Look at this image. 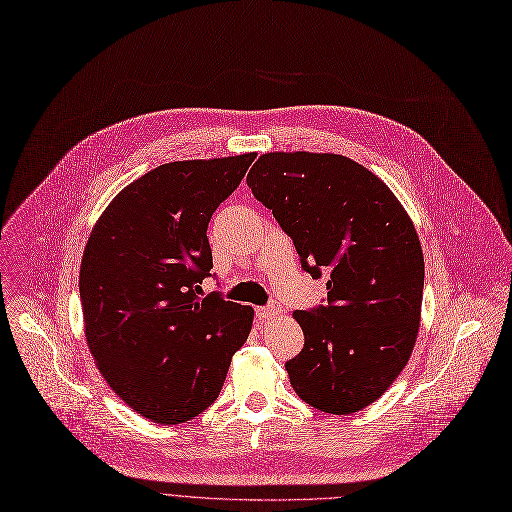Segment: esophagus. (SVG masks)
I'll return each instance as SVG.
<instances>
[{"instance_id": "34e87169", "label": "esophagus", "mask_w": 512, "mask_h": 512, "mask_svg": "<svg viewBox=\"0 0 512 512\" xmlns=\"http://www.w3.org/2000/svg\"><path fill=\"white\" fill-rule=\"evenodd\" d=\"M277 316H281V307L279 305H266V307H258L256 309V318L260 320V322H268V320H272V318H277Z\"/></svg>"}]
</instances>
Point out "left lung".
I'll return each mask as SVG.
<instances>
[{"instance_id": "left-lung-1", "label": "left lung", "mask_w": 512, "mask_h": 512, "mask_svg": "<svg viewBox=\"0 0 512 512\" xmlns=\"http://www.w3.org/2000/svg\"><path fill=\"white\" fill-rule=\"evenodd\" d=\"M246 182L311 277L328 274V305L293 313L305 336L285 363L295 393L328 414L371 406L418 338L424 256L410 215L381 178L338 153H262Z\"/></svg>"}]
</instances>
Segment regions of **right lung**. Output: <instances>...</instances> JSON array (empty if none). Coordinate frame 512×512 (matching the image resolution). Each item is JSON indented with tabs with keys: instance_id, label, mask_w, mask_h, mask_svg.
<instances>
[{
	"instance_id": "right-lung-1",
	"label": "right lung",
	"mask_w": 512,
	"mask_h": 512,
	"mask_svg": "<svg viewBox=\"0 0 512 512\" xmlns=\"http://www.w3.org/2000/svg\"><path fill=\"white\" fill-rule=\"evenodd\" d=\"M256 153L155 168L114 196L80 266L84 332L96 367L129 408L182 424L219 396L254 309L201 297L213 268L207 227Z\"/></svg>"
}]
</instances>
